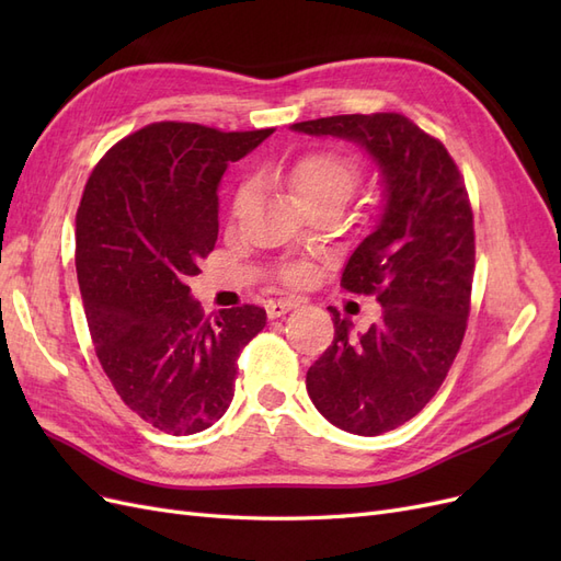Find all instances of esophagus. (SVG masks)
I'll use <instances>...</instances> for the list:
<instances>
[{"instance_id":"obj_1","label":"esophagus","mask_w":561,"mask_h":561,"mask_svg":"<svg viewBox=\"0 0 561 561\" xmlns=\"http://www.w3.org/2000/svg\"><path fill=\"white\" fill-rule=\"evenodd\" d=\"M297 307H299V299H276V301L266 304V313H268V318H280Z\"/></svg>"}]
</instances>
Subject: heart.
<instances>
[{
    "label": "heart",
    "instance_id": "b5f03b06",
    "mask_svg": "<svg viewBox=\"0 0 561 561\" xmlns=\"http://www.w3.org/2000/svg\"><path fill=\"white\" fill-rule=\"evenodd\" d=\"M358 161L339 154V151H313V154L301 157L290 171H287V182H290L297 201L304 206H316V203H332L342 208L358 184ZM252 186L243 184L233 198V213L250 201ZM285 278L293 283H301L309 278V266L297 264L285 271Z\"/></svg>",
    "mask_w": 561,
    "mask_h": 561
}]
</instances>
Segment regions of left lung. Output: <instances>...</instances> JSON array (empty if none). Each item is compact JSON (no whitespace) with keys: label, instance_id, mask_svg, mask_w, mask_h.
Listing matches in <instances>:
<instances>
[{"label":"left lung","instance_id":"1","mask_svg":"<svg viewBox=\"0 0 561 561\" xmlns=\"http://www.w3.org/2000/svg\"><path fill=\"white\" fill-rule=\"evenodd\" d=\"M290 128L360 145L381 175V215L342 274L348 293L377 295L381 318L353 334L330 307L334 342L307 371L309 398L330 423L381 435L428 404L461 348L474 271L466 184L445 145L396 112Z\"/></svg>","mask_w":561,"mask_h":561}]
</instances>
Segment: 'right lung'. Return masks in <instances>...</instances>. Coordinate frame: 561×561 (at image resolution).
Returning <instances> with one entry per match:
<instances>
[{
	"label": "right lung",
	"mask_w": 561,
	"mask_h": 561,
	"mask_svg": "<svg viewBox=\"0 0 561 561\" xmlns=\"http://www.w3.org/2000/svg\"><path fill=\"white\" fill-rule=\"evenodd\" d=\"M274 128L151 124L100 159L77 210V278L98 360L151 426L194 435L233 400L236 360L266 325L260 307L210 322L186 278L217 241L219 182Z\"/></svg>",
	"instance_id": "obj_1"
}]
</instances>
